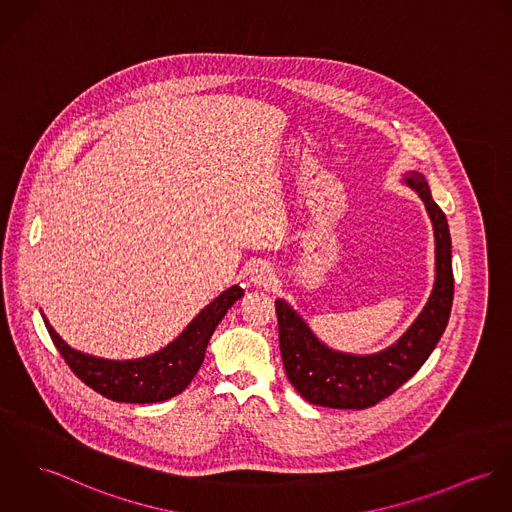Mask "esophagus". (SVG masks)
<instances>
[{
  "instance_id": "1",
  "label": "esophagus",
  "mask_w": 512,
  "mask_h": 512,
  "mask_svg": "<svg viewBox=\"0 0 512 512\" xmlns=\"http://www.w3.org/2000/svg\"><path fill=\"white\" fill-rule=\"evenodd\" d=\"M274 270L270 268V264L266 262H256L252 268H250V281L258 287H268L274 283Z\"/></svg>"
}]
</instances>
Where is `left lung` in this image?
<instances>
[{"label":"left lung","instance_id":"8db88e82","mask_svg":"<svg viewBox=\"0 0 512 512\" xmlns=\"http://www.w3.org/2000/svg\"><path fill=\"white\" fill-rule=\"evenodd\" d=\"M405 184L419 193L432 221L436 276L424 309L395 344L368 356L332 350L313 334L297 311L283 299L276 301L283 368L297 393L313 405L330 409L373 407L419 372L446 330L454 299L448 221L434 203L422 174L407 172Z\"/></svg>","mask_w":512,"mask_h":512}]
</instances>
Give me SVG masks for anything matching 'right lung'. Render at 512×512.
<instances>
[{
  "label": "right lung",
  "mask_w": 512,
  "mask_h": 512,
  "mask_svg": "<svg viewBox=\"0 0 512 512\" xmlns=\"http://www.w3.org/2000/svg\"><path fill=\"white\" fill-rule=\"evenodd\" d=\"M244 295L233 285L211 301L166 348L139 360H105L68 346L45 315L48 334L64 362L93 391L117 403H160L180 395L199 372L209 338L227 311Z\"/></svg>",
  "instance_id": "obj_1"
}]
</instances>
